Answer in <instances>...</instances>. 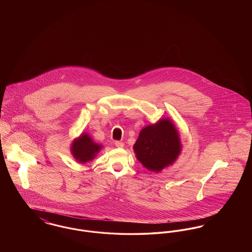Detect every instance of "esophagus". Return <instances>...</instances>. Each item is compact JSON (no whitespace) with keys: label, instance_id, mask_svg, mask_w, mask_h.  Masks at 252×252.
Returning a JSON list of instances; mask_svg holds the SVG:
<instances>
[{"label":"esophagus","instance_id":"esophagus-1","mask_svg":"<svg viewBox=\"0 0 252 252\" xmlns=\"http://www.w3.org/2000/svg\"><path fill=\"white\" fill-rule=\"evenodd\" d=\"M114 144H115V146L118 147V148H123V147H124V143L119 142V141H116V142L114 143Z\"/></svg>","mask_w":252,"mask_h":252}]
</instances>
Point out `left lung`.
<instances>
[{
    "label": "left lung",
    "instance_id": "obj_1",
    "mask_svg": "<svg viewBox=\"0 0 252 252\" xmlns=\"http://www.w3.org/2000/svg\"><path fill=\"white\" fill-rule=\"evenodd\" d=\"M133 149L144 167L158 173L172 165L180 156L182 149L180 133L171 119H160L144 126Z\"/></svg>",
    "mask_w": 252,
    "mask_h": 252
}]
</instances>
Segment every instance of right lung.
<instances>
[{
    "label": "right lung",
    "instance_id": "1",
    "mask_svg": "<svg viewBox=\"0 0 252 252\" xmlns=\"http://www.w3.org/2000/svg\"><path fill=\"white\" fill-rule=\"evenodd\" d=\"M102 148V144H97L90 134L83 132L72 141L70 150L73 158L82 164L92 161Z\"/></svg>",
    "mask_w": 252,
    "mask_h": 252
}]
</instances>
